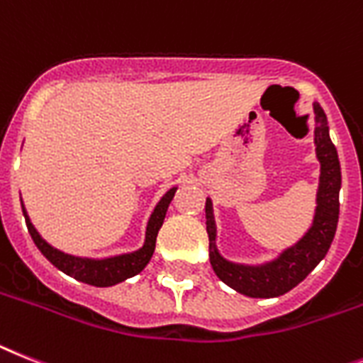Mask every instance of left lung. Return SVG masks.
<instances>
[{"label":"left lung","mask_w":363,"mask_h":363,"mask_svg":"<svg viewBox=\"0 0 363 363\" xmlns=\"http://www.w3.org/2000/svg\"><path fill=\"white\" fill-rule=\"evenodd\" d=\"M315 112V153L321 162L319 175L318 208L313 223L299 242L280 252V257L262 266H243L225 260L216 247V221L212 201L206 199V233H208V257L216 275L233 290L247 297H279L303 282L310 271L325 258L334 240L340 218V188H342V169L337 160V151L328 136L327 114L318 103H313Z\"/></svg>","instance_id":"8db88e82"}]
</instances>
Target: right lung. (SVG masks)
<instances>
[{
	"label": "right lung",
	"instance_id": "right-lung-1",
	"mask_svg": "<svg viewBox=\"0 0 363 363\" xmlns=\"http://www.w3.org/2000/svg\"><path fill=\"white\" fill-rule=\"evenodd\" d=\"M177 188H172L169 191L164 194V197L158 201V205L155 206L153 214L149 218L147 230H145V243L144 247L138 249L129 255H120V257L112 258H103V260H92V258H81V257H72L66 252L59 251V249L51 247L50 243L42 240V236L36 233V228L33 227L31 219L27 216L26 208L21 205L23 216H26L27 230L31 234L33 242L40 252L48 260L53 264L57 269H60L66 275L73 277V279L81 280L84 284L97 286V288H106V286H114L118 282L130 279V277L138 275L140 271L144 269L149 264L151 257L155 252V243H157V234L160 230L166 218L167 206L172 203L173 196H175Z\"/></svg>",
	"mask_w": 363,
	"mask_h": 363
}]
</instances>
